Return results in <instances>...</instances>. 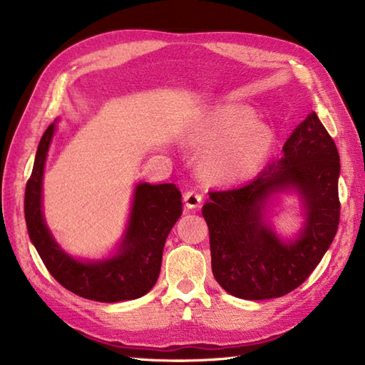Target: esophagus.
I'll return each instance as SVG.
<instances>
[{
	"instance_id": "34e87169",
	"label": "esophagus",
	"mask_w": 365,
	"mask_h": 365,
	"mask_svg": "<svg viewBox=\"0 0 365 365\" xmlns=\"http://www.w3.org/2000/svg\"><path fill=\"white\" fill-rule=\"evenodd\" d=\"M183 200H185V205H187L188 208H197L200 205V202H202V196H200L197 191L190 190L185 192Z\"/></svg>"
}]
</instances>
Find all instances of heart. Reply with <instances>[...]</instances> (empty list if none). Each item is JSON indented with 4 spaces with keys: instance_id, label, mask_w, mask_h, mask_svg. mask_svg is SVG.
<instances>
[{
    "instance_id": "heart-1",
    "label": "heart",
    "mask_w": 365,
    "mask_h": 365,
    "mask_svg": "<svg viewBox=\"0 0 365 365\" xmlns=\"http://www.w3.org/2000/svg\"><path fill=\"white\" fill-rule=\"evenodd\" d=\"M190 139L195 149L208 153L204 174L221 183L254 177L265 166L273 147L267 127L246 108L213 111L197 123Z\"/></svg>"
}]
</instances>
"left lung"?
<instances>
[{
    "mask_svg": "<svg viewBox=\"0 0 365 365\" xmlns=\"http://www.w3.org/2000/svg\"><path fill=\"white\" fill-rule=\"evenodd\" d=\"M340 158L319 115L293 130L273 160L243 187L210 191L202 216L210 232L212 269L227 293L243 299L279 298L311 276L336 237ZM297 190L305 224L293 240L264 221L270 197Z\"/></svg>",
    "mask_w": 365,
    "mask_h": 365,
    "instance_id": "left-lung-1",
    "label": "left lung"
}]
</instances>
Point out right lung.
Instances as JSON below:
<instances>
[{
    "label": "right lung",
    "instance_id": "right-lung-1",
    "mask_svg": "<svg viewBox=\"0 0 365 365\" xmlns=\"http://www.w3.org/2000/svg\"><path fill=\"white\" fill-rule=\"evenodd\" d=\"M56 125L45 130L25 191V220L31 242L46 269L67 290L98 302L141 298L161 269L163 247L182 215V195L174 183H138L128 224L118 252L102 260L68 255L53 238L42 212V178Z\"/></svg>",
    "mask_w": 365,
    "mask_h": 365
}]
</instances>
